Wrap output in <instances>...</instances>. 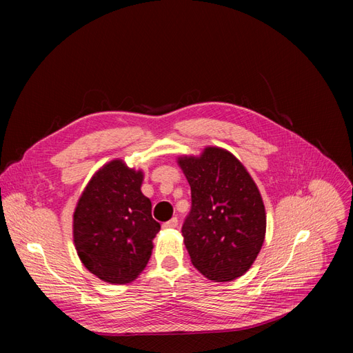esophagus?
Masks as SVG:
<instances>
[{"label":"esophagus","instance_id":"34e87169","mask_svg":"<svg viewBox=\"0 0 353 353\" xmlns=\"http://www.w3.org/2000/svg\"><path fill=\"white\" fill-rule=\"evenodd\" d=\"M176 227H178V219L176 218H172L170 221L163 223V228H166V230H172V228H176Z\"/></svg>","mask_w":353,"mask_h":353}]
</instances>
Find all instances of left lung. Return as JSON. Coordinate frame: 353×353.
<instances>
[{
    "mask_svg": "<svg viewBox=\"0 0 353 353\" xmlns=\"http://www.w3.org/2000/svg\"><path fill=\"white\" fill-rule=\"evenodd\" d=\"M191 187L183 223L191 263L223 283L249 271L265 240L266 213L258 187L240 160L219 147L178 159Z\"/></svg>",
    "mask_w": 353,
    "mask_h": 353,
    "instance_id": "left-lung-1",
    "label": "left lung"
}]
</instances>
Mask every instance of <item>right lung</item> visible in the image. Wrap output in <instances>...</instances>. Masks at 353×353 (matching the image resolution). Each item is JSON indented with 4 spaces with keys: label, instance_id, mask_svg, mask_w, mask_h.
<instances>
[{
    "label": "right lung",
    "instance_id": "add662e5",
    "mask_svg": "<svg viewBox=\"0 0 353 353\" xmlns=\"http://www.w3.org/2000/svg\"><path fill=\"white\" fill-rule=\"evenodd\" d=\"M143 172L121 159L105 163L85 187L73 213V241L91 274L126 284L145 268L160 223L141 193Z\"/></svg>",
    "mask_w": 353,
    "mask_h": 353
}]
</instances>
